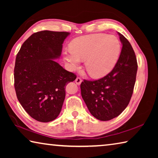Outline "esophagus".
I'll return each mask as SVG.
<instances>
[{"label": "esophagus", "mask_w": 158, "mask_h": 158, "mask_svg": "<svg viewBox=\"0 0 158 158\" xmlns=\"http://www.w3.org/2000/svg\"><path fill=\"white\" fill-rule=\"evenodd\" d=\"M75 82L77 85H80L82 82V79L80 77H77V79H75Z\"/></svg>", "instance_id": "1"}]
</instances>
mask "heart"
Wrapping results in <instances>:
<instances>
[{"mask_svg": "<svg viewBox=\"0 0 158 158\" xmlns=\"http://www.w3.org/2000/svg\"><path fill=\"white\" fill-rule=\"evenodd\" d=\"M63 53L69 69H74L85 60V69L90 77L101 78L114 69L121 53V45L116 36L93 34L77 37Z\"/></svg>", "mask_w": 158, "mask_h": 158, "instance_id": "b5f03b06", "label": "heart"}]
</instances>
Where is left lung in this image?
Instances as JSON below:
<instances>
[{"instance_id": "1", "label": "left lung", "mask_w": 158, "mask_h": 158, "mask_svg": "<svg viewBox=\"0 0 158 158\" xmlns=\"http://www.w3.org/2000/svg\"><path fill=\"white\" fill-rule=\"evenodd\" d=\"M123 44L121 55L111 73L95 81L84 80L81 96L93 116L109 121L119 116L132 97L137 72L135 52L129 41L118 33Z\"/></svg>"}]
</instances>
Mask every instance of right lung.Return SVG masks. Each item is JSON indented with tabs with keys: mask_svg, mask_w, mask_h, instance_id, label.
<instances>
[{
	"mask_svg": "<svg viewBox=\"0 0 158 158\" xmlns=\"http://www.w3.org/2000/svg\"><path fill=\"white\" fill-rule=\"evenodd\" d=\"M68 32L42 31L23 42L15 60V89L23 108L40 122H50L59 115L65 85L76 75L55 59L59 58Z\"/></svg>",
	"mask_w": 158,
	"mask_h": 158,
	"instance_id": "obj_1",
	"label": "right lung"
}]
</instances>
